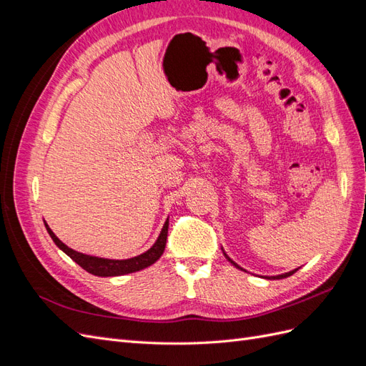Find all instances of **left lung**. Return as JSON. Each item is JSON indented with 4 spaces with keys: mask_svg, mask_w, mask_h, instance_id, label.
Masks as SVG:
<instances>
[{
    "mask_svg": "<svg viewBox=\"0 0 366 366\" xmlns=\"http://www.w3.org/2000/svg\"><path fill=\"white\" fill-rule=\"evenodd\" d=\"M223 253H224V252H223ZM224 257H226V258H227V259H229V261H230L232 264H234V265H235V267L241 269V267H239V265H238L237 262H234V261H232V259H230V258L227 257V254H226V253H224ZM241 270H242V269H241ZM296 270H297V269H295V270H292V272H289V273H282V274H278V276H270V278H267V280H284V278H287V276H292V274H293V273H295Z\"/></svg>",
    "mask_w": 366,
    "mask_h": 366,
    "instance_id": "left-lung-1",
    "label": "left lung"
}]
</instances>
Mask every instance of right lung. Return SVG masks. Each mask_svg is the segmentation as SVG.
<instances>
[{"instance_id": "1", "label": "right lung", "mask_w": 366, "mask_h": 366, "mask_svg": "<svg viewBox=\"0 0 366 366\" xmlns=\"http://www.w3.org/2000/svg\"><path fill=\"white\" fill-rule=\"evenodd\" d=\"M44 224H46V229L49 232V235L51 237V239L54 241V244H56L64 253H67L76 264H79L81 267L84 270H86L88 273H92L94 276H122V274L134 273V272L147 269L162 257L164 246H166V238H168L169 221L166 219V223L163 224V229L160 232L157 241L154 242V246L149 250L139 254V257L129 258V259H107V258L90 257V254L76 252V250L70 249L69 246H65L64 242L53 234L47 223H44Z\"/></svg>"}]
</instances>
